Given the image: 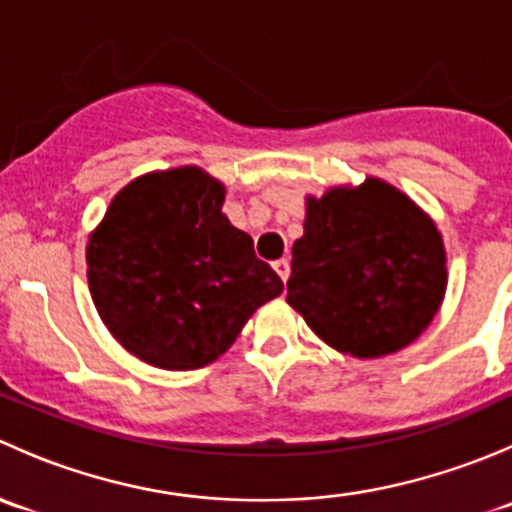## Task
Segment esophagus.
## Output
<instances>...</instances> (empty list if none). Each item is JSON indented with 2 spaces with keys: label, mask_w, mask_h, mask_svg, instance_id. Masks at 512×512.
Returning <instances> with one entry per match:
<instances>
[{
  "label": "esophagus",
  "mask_w": 512,
  "mask_h": 512,
  "mask_svg": "<svg viewBox=\"0 0 512 512\" xmlns=\"http://www.w3.org/2000/svg\"><path fill=\"white\" fill-rule=\"evenodd\" d=\"M272 267H275L277 275L282 277V282H287V277H289V260H287V257H282V260H275V262H272Z\"/></svg>",
  "instance_id": "1"
}]
</instances>
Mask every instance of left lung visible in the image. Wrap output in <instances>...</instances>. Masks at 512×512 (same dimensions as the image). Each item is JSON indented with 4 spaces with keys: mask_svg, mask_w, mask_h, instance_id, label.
<instances>
[{
    "mask_svg": "<svg viewBox=\"0 0 512 512\" xmlns=\"http://www.w3.org/2000/svg\"><path fill=\"white\" fill-rule=\"evenodd\" d=\"M443 292L441 235L404 193L369 178L307 198L287 302L329 347L359 359L399 352L431 324Z\"/></svg>",
    "mask_w": 512,
    "mask_h": 512,
    "instance_id": "obj_1",
    "label": "left lung"
}]
</instances>
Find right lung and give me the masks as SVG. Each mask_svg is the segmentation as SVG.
Segmentation results:
<instances>
[{
	"label": "right lung",
	"instance_id": "1",
	"mask_svg": "<svg viewBox=\"0 0 512 512\" xmlns=\"http://www.w3.org/2000/svg\"><path fill=\"white\" fill-rule=\"evenodd\" d=\"M223 203L225 188L200 168L163 170L128 183L91 235V297L108 332L138 359L200 369L285 289Z\"/></svg>",
	"mask_w": 512,
	"mask_h": 512
}]
</instances>
